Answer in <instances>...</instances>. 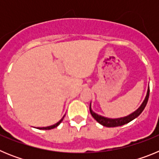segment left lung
Masks as SVG:
<instances>
[{"instance_id": "left-lung-1", "label": "left lung", "mask_w": 159, "mask_h": 159, "mask_svg": "<svg viewBox=\"0 0 159 159\" xmlns=\"http://www.w3.org/2000/svg\"><path fill=\"white\" fill-rule=\"evenodd\" d=\"M149 95H150V88H148V90H147V96H146L145 99H144L143 102L142 103L141 106H140V107L139 108V109H137L134 112H133L132 114L129 115L128 116H126V117L119 118V119H108V118L102 117V116H99V115H97L95 112L92 111V108H91V105H90V112H91V115L92 116V117H93L98 123H100L102 126H104V127H119V126H123V125L126 124V123H130V121H132L133 119L137 118L138 116H139L140 114L143 112V111L144 110V108L147 106V101H148L149 99Z\"/></svg>"}]
</instances>
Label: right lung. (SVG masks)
Here are the masks:
<instances>
[{
  "label": "right lung",
  "instance_id": "obj_1",
  "mask_svg": "<svg viewBox=\"0 0 159 159\" xmlns=\"http://www.w3.org/2000/svg\"><path fill=\"white\" fill-rule=\"evenodd\" d=\"M64 117L60 119L58 123H56V124H54V125H52V126H50V127H38V129H40V130H51V129L55 128V127H57V126H59V125L60 124V123H61V122L63 121V119H64Z\"/></svg>",
  "mask_w": 159,
  "mask_h": 159
}]
</instances>
